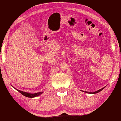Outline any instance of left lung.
Masks as SVG:
<instances>
[{
    "label": "left lung",
    "mask_w": 121,
    "mask_h": 121,
    "mask_svg": "<svg viewBox=\"0 0 121 121\" xmlns=\"http://www.w3.org/2000/svg\"><path fill=\"white\" fill-rule=\"evenodd\" d=\"M105 87H103V88H101V89H100V90H98V91H96V92H85V93H90V94H95V93H99V92L100 91H102L103 90V89Z\"/></svg>",
    "instance_id": "8db88e82"
}]
</instances>
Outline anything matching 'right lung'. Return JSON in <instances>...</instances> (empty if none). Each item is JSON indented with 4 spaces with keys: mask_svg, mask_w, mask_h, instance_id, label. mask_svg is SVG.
Instances as JSON below:
<instances>
[{
    "mask_svg": "<svg viewBox=\"0 0 121 121\" xmlns=\"http://www.w3.org/2000/svg\"><path fill=\"white\" fill-rule=\"evenodd\" d=\"M16 90H17L18 92L21 93L22 95H24L25 96L27 97H36L37 96H39V95H40V94H42L43 93V92H39V93H34V94H30V93H27V92H23V91L18 90H17V89H16Z\"/></svg>",
    "mask_w": 121,
    "mask_h": 121,
    "instance_id": "add662e5",
    "label": "right lung"
}]
</instances>
